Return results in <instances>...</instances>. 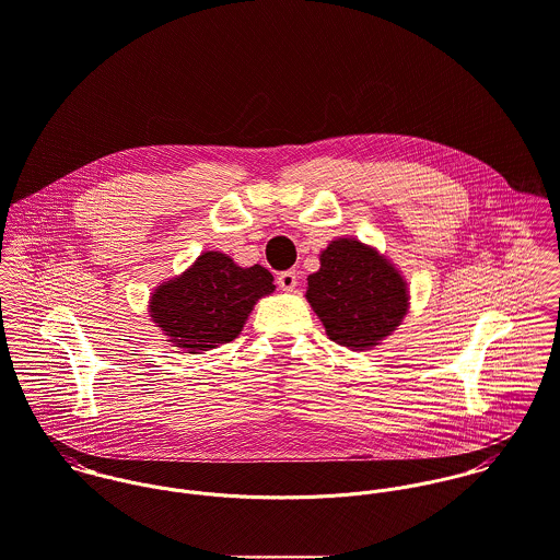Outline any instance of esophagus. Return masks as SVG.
Listing matches in <instances>:
<instances>
[{
  "instance_id": "esophagus-1",
  "label": "esophagus",
  "mask_w": 560,
  "mask_h": 560,
  "mask_svg": "<svg viewBox=\"0 0 560 560\" xmlns=\"http://www.w3.org/2000/svg\"><path fill=\"white\" fill-rule=\"evenodd\" d=\"M277 283H279L281 290L292 292V290L296 288V283H299V275H296L294 270H285V272H281V275L277 277Z\"/></svg>"
}]
</instances>
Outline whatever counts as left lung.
I'll list each match as a JSON object with an SVG mask.
<instances>
[{
	"mask_svg": "<svg viewBox=\"0 0 560 560\" xmlns=\"http://www.w3.org/2000/svg\"><path fill=\"white\" fill-rule=\"evenodd\" d=\"M305 296L327 336L352 350L392 336L409 310L407 281L396 266L354 237H337L320 253Z\"/></svg>",
	"mask_w": 560,
	"mask_h": 560,
	"instance_id": "1",
	"label": "left lung"
}]
</instances>
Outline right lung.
Segmentation results:
<instances>
[{
	"mask_svg": "<svg viewBox=\"0 0 560 560\" xmlns=\"http://www.w3.org/2000/svg\"><path fill=\"white\" fill-rule=\"evenodd\" d=\"M272 281L259 264L242 268L221 250H206L186 272L155 288L149 314L166 341L195 354L240 336L253 305L275 292Z\"/></svg>",
	"mask_w": 560,
	"mask_h": 560,
	"instance_id": "obj_1",
	"label": "right lung"
}]
</instances>
